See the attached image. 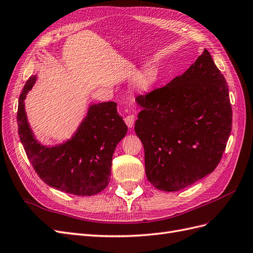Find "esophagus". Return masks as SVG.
<instances>
[{"label":"esophagus","instance_id":"obj_1","mask_svg":"<svg viewBox=\"0 0 253 253\" xmlns=\"http://www.w3.org/2000/svg\"><path fill=\"white\" fill-rule=\"evenodd\" d=\"M125 122L129 128H132L134 126V124H135V116H134V115H128V116H126L125 118Z\"/></svg>","mask_w":253,"mask_h":253}]
</instances>
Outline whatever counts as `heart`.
Instances as JSON below:
<instances>
[{"instance_id":"b5f03b06","label":"heart","mask_w":253,"mask_h":253,"mask_svg":"<svg viewBox=\"0 0 253 253\" xmlns=\"http://www.w3.org/2000/svg\"><path fill=\"white\" fill-rule=\"evenodd\" d=\"M158 78V72L155 68H148V70L143 71L137 76L135 79V88L138 93H145L148 91L153 85H154L155 82Z\"/></svg>"}]
</instances>
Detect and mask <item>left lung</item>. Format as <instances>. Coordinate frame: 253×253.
Listing matches in <instances>:
<instances>
[{
	"label": "left lung",
	"instance_id": "obj_1",
	"mask_svg": "<svg viewBox=\"0 0 253 253\" xmlns=\"http://www.w3.org/2000/svg\"><path fill=\"white\" fill-rule=\"evenodd\" d=\"M135 132L145 174L156 189L174 192L214 171L232 127L226 79L206 48L163 88L137 98Z\"/></svg>",
	"mask_w": 253,
	"mask_h": 253
}]
</instances>
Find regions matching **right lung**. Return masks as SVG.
I'll return each mask as SVG.
<instances>
[{
	"mask_svg": "<svg viewBox=\"0 0 253 253\" xmlns=\"http://www.w3.org/2000/svg\"><path fill=\"white\" fill-rule=\"evenodd\" d=\"M38 76H30L19 98L17 122L20 140L39 177L62 192L90 196L101 192L111 180L114 151L127 132V126L113 101L89 103L71 138L43 144L29 125L25 98Z\"/></svg>",
	"mask_w": 253,
	"mask_h": 253,
	"instance_id": "add662e5",
	"label": "right lung"
}]
</instances>
